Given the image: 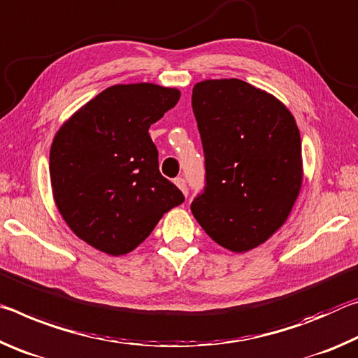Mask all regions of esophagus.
I'll return each instance as SVG.
<instances>
[{
	"label": "esophagus",
	"mask_w": 358,
	"mask_h": 358,
	"mask_svg": "<svg viewBox=\"0 0 358 358\" xmlns=\"http://www.w3.org/2000/svg\"><path fill=\"white\" fill-rule=\"evenodd\" d=\"M174 184L178 185L179 189L182 190L184 195L187 196V193H189V190H187V182H185V179H184V178H176V179H174Z\"/></svg>",
	"instance_id": "esophagus-1"
}]
</instances>
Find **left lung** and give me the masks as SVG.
<instances>
[{"label": "left lung", "mask_w": 358, "mask_h": 358, "mask_svg": "<svg viewBox=\"0 0 358 358\" xmlns=\"http://www.w3.org/2000/svg\"><path fill=\"white\" fill-rule=\"evenodd\" d=\"M192 108L206 169L192 214L217 244L254 249L282 227L300 193L301 138L294 115L239 79L198 82Z\"/></svg>", "instance_id": "1"}]
</instances>
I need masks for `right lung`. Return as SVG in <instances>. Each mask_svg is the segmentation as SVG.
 I'll use <instances>...</instances> for the list:
<instances>
[{
	"label": "right lung",
	"mask_w": 358,
	"mask_h": 358,
	"mask_svg": "<svg viewBox=\"0 0 358 358\" xmlns=\"http://www.w3.org/2000/svg\"><path fill=\"white\" fill-rule=\"evenodd\" d=\"M179 98V90L155 84L109 87L55 134L49 168L57 208L87 244L124 255L184 203L158 169L149 134Z\"/></svg>",
	"instance_id": "add662e5"
}]
</instances>
